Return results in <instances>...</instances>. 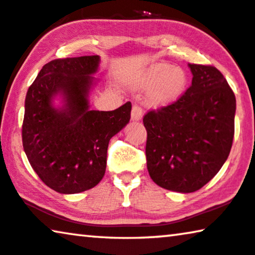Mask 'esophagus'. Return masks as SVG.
<instances>
[{"label":"esophagus","mask_w":255,"mask_h":255,"mask_svg":"<svg viewBox=\"0 0 255 255\" xmlns=\"http://www.w3.org/2000/svg\"><path fill=\"white\" fill-rule=\"evenodd\" d=\"M143 111L138 105H134L131 109V120L132 121H139L142 119Z\"/></svg>","instance_id":"esophagus-1"}]
</instances>
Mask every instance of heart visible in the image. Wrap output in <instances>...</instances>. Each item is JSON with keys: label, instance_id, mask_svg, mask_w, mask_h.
<instances>
[{"label": "heart", "instance_id": "b5f03b06", "mask_svg": "<svg viewBox=\"0 0 255 255\" xmlns=\"http://www.w3.org/2000/svg\"><path fill=\"white\" fill-rule=\"evenodd\" d=\"M134 87L148 90L150 106L160 109L177 103L188 87V77L184 69L165 63H156L146 68L134 80Z\"/></svg>", "mask_w": 255, "mask_h": 255}]
</instances>
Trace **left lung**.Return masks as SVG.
I'll list each match as a JSON object with an SVG mask.
<instances>
[{"mask_svg":"<svg viewBox=\"0 0 255 255\" xmlns=\"http://www.w3.org/2000/svg\"><path fill=\"white\" fill-rule=\"evenodd\" d=\"M193 80L177 103L143 118L146 167L157 185L192 193L209 182L230 153L236 97L213 66L188 64Z\"/></svg>","mask_w":255,"mask_h":255,"instance_id":"obj_1","label":"left lung"}]
</instances>
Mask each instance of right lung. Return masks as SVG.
Segmentation results:
<instances>
[{"label": "right lung", "mask_w": 255, "mask_h": 255, "mask_svg": "<svg viewBox=\"0 0 255 255\" xmlns=\"http://www.w3.org/2000/svg\"><path fill=\"white\" fill-rule=\"evenodd\" d=\"M99 63V55L53 60L42 67L25 98L24 151L42 182L61 194L99 184L110 139L130 120V102L107 112L90 110L92 75ZM56 96L62 107L54 105Z\"/></svg>", "instance_id": "obj_1"}]
</instances>
